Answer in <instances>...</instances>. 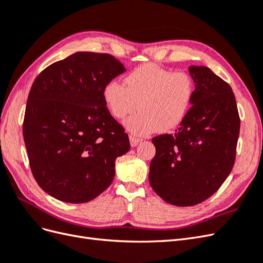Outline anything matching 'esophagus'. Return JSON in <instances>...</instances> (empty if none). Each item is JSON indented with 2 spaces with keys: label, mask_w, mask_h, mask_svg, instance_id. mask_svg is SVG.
<instances>
[{
  "label": "esophagus",
  "mask_w": 263,
  "mask_h": 263,
  "mask_svg": "<svg viewBox=\"0 0 263 263\" xmlns=\"http://www.w3.org/2000/svg\"><path fill=\"white\" fill-rule=\"evenodd\" d=\"M141 140H142V139L137 138V137H134V136H130V137H129V141H130V146H132V147H136Z\"/></svg>",
  "instance_id": "1"
}]
</instances>
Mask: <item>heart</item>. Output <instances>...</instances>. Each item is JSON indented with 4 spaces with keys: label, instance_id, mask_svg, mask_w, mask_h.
Here are the masks:
<instances>
[{
    "label": "heart",
    "instance_id": "b5f03b06",
    "mask_svg": "<svg viewBox=\"0 0 263 263\" xmlns=\"http://www.w3.org/2000/svg\"><path fill=\"white\" fill-rule=\"evenodd\" d=\"M194 94L193 79L185 71H174L146 63L124 79L105 84L103 100L108 112L122 119L126 129L139 136L156 130L169 132L179 126L189 113Z\"/></svg>",
    "mask_w": 263,
    "mask_h": 263
}]
</instances>
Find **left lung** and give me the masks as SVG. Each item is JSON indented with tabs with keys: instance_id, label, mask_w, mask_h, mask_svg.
<instances>
[{
	"instance_id": "obj_1",
	"label": "left lung",
	"mask_w": 263,
	"mask_h": 263,
	"mask_svg": "<svg viewBox=\"0 0 263 263\" xmlns=\"http://www.w3.org/2000/svg\"><path fill=\"white\" fill-rule=\"evenodd\" d=\"M194 94L176 134L153 138L149 182L166 203L193 206L208 200L232 171L240 118L232 87L208 67L191 66Z\"/></svg>"
}]
</instances>
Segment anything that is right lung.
Masks as SVG:
<instances>
[{"instance_id": "add662e5", "label": "right lung", "mask_w": 263, "mask_h": 263, "mask_svg": "<svg viewBox=\"0 0 263 263\" xmlns=\"http://www.w3.org/2000/svg\"><path fill=\"white\" fill-rule=\"evenodd\" d=\"M125 71L110 54L76 52L31 85L24 141L36 182L57 200L92 201L112 183L116 158L129 150L128 135L103 100L105 84Z\"/></svg>"}]
</instances>
